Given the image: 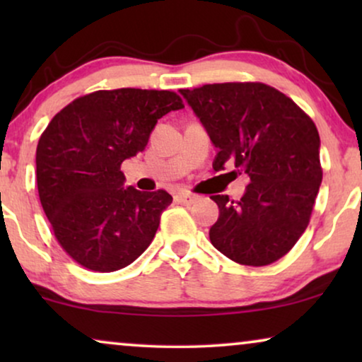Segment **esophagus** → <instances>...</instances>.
Here are the masks:
<instances>
[{"label":"esophagus","instance_id":"1","mask_svg":"<svg viewBox=\"0 0 362 362\" xmlns=\"http://www.w3.org/2000/svg\"><path fill=\"white\" fill-rule=\"evenodd\" d=\"M175 199L180 202V204L189 206V204H192V202L197 201V196L191 194V192H186V191H180L175 194Z\"/></svg>","mask_w":362,"mask_h":362}]
</instances>
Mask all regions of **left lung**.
Wrapping results in <instances>:
<instances>
[{"label":"left lung","instance_id":"left-lung-1","mask_svg":"<svg viewBox=\"0 0 362 362\" xmlns=\"http://www.w3.org/2000/svg\"><path fill=\"white\" fill-rule=\"evenodd\" d=\"M180 92L219 148L212 168L234 165L250 177L239 201L211 196L219 206L212 245L240 265L274 264L308 227L323 180L316 125L290 97L262 82Z\"/></svg>","mask_w":362,"mask_h":362}]
</instances>
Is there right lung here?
Instances as JSON below:
<instances>
[{"instance_id": "1", "label": "right lung", "mask_w": 362, "mask_h": 362, "mask_svg": "<svg viewBox=\"0 0 362 362\" xmlns=\"http://www.w3.org/2000/svg\"><path fill=\"white\" fill-rule=\"evenodd\" d=\"M185 107L171 90L115 88L78 97L39 138V199L67 255L92 272H115L151 244L171 194L123 187L122 163L145 150L156 122Z\"/></svg>"}]
</instances>
